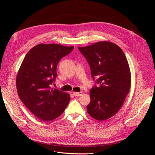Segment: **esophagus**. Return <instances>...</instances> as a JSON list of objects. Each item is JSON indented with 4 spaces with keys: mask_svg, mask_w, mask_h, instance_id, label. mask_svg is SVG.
Returning a JSON list of instances; mask_svg holds the SVG:
<instances>
[{
    "mask_svg": "<svg viewBox=\"0 0 155 155\" xmlns=\"http://www.w3.org/2000/svg\"><path fill=\"white\" fill-rule=\"evenodd\" d=\"M82 94V92H73V95H75V96H77V97H79Z\"/></svg>",
    "mask_w": 155,
    "mask_h": 155,
    "instance_id": "obj_1",
    "label": "esophagus"
}]
</instances>
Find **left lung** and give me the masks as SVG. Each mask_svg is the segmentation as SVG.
<instances>
[{
	"mask_svg": "<svg viewBox=\"0 0 155 155\" xmlns=\"http://www.w3.org/2000/svg\"><path fill=\"white\" fill-rule=\"evenodd\" d=\"M78 50L90 66L96 84L90 91L91 102L87 106L92 117L104 120L118 112L131 87V72L126 57L117 45L97 42Z\"/></svg>",
	"mask_w": 155,
	"mask_h": 155,
	"instance_id": "1",
	"label": "left lung"
}]
</instances>
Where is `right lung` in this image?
I'll use <instances>...</instances> for the list:
<instances>
[{
    "mask_svg": "<svg viewBox=\"0 0 155 155\" xmlns=\"http://www.w3.org/2000/svg\"><path fill=\"white\" fill-rule=\"evenodd\" d=\"M73 46L39 44L24 57L16 78L21 101L41 120H52L59 117L70 102V95L51 87L57 77V64L70 53Z\"/></svg>",
    "mask_w": 155,
    "mask_h": 155,
    "instance_id": "1",
    "label": "right lung"
}]
</instances>
